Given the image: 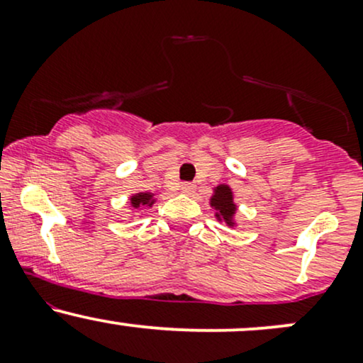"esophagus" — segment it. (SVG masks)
I'll return each instance as SVG.
<instances>
[{"instance_id": "esophagus-1", "label": "esophagus", "mask_w": 363, "mask_h": 363, "mask_svg": "<svg viewBox=\"0 0 363 363\" xmlns=\"http://www.w3.org/2000/svg\"><path fill=\"white\" fill-rule=\"evenodd\" d=\"M194 189H196V186L191 184V182H184V184H181V191L184 194H193Z\"/></svg>"}]
</instances>
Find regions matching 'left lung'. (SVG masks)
I'll return each instance as SVG.
<instances>
[{
	"mask_svg": "<svg viewBox=\"0 0 363 363\" xmlns=\"http://www.w3.org/2000/svg\"><path fill=\"white\" fill-rule=\"evenodd\" d=\"M210 206L215 208V218L223 222L227 227H237L235 215L237 205L234 201V191L228 184H218L213 187V194L210 198Z\"/></svg>",
	"mask_w": 363,
	"mask_h": 363,
	"instance_id": "8db88e82",
	"label": "left lung"
}]
</instances>
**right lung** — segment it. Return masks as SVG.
Returning a JSON list of instances; mask_svg holds the SVG:
<instances>
[{
	"mask_svg": "<svg viewBox=\"0 0 363 363\" xmlns=\"http://www.w3.org/2000/svg\"><path fill=\"white\" fill-rule=\"evenodd\" d=\"M155 201H157V194L148 193V191H143V193H136V194L129 196V203H131L133 210H140V208H143V206L152 208Z\"/></svg>",
	"mask_w": 363,
	"mask_h": 363,
	"instance_id": "right-lung-1",
	"label": "right lung"
}]
</instances>
